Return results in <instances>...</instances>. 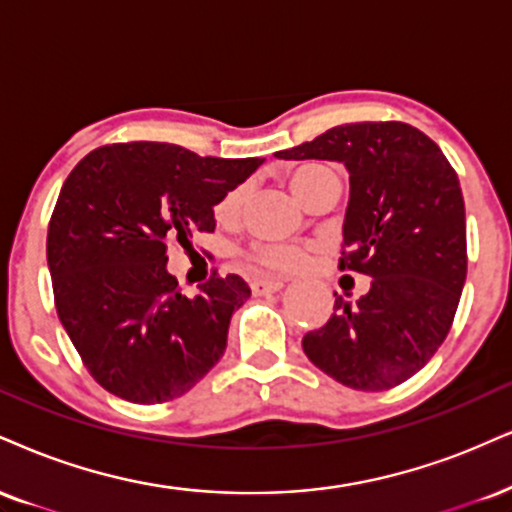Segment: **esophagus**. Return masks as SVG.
<instances>
[{"label": "esophagus", "mask_w": 512, "mask_h": 512, "mask_svg": "<svg viewBox=\"0 0 512 512\" xmlns=\"http://www.w3.org/2000/svg\"><path fill=\"white\" fill-rule=\"evenodd\" d=\"M255 295H272L283 288V279H255L250 283Z\"/></svg>", "instance_id": "esophagus-1"}]
</instances>
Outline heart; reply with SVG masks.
<instances>
[{"instance_id": "1", "label": "heart", "mask_w": 512, "mask_h": 512, "mask_svg": "<svg viewBox=\"0 0 512 512\" xmlns=\"http://www.w3.org/2000/svg\"><path fill=\"white\" fill-rule=\"evenodd\" d=\"M326 166L322 164H303L298 169H293L288 174V186L295 193V197H303L305 190L310 188V183L315 181L319 174H324ZM243 188H233L226 193L214 207V217H217L221 224H231L233 219L238 217L240 207H243ZM307 257H310V250L303 248V245H291V243H262L255 245L248 252V260L262 269H272V272H298L307 264Z\"/></svg>"}]
</instances>
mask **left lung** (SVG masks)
Instances as JSON below:
<instances>
[{"mask_svg":"<svg viewBox=\"0 0 512 512\" xmlns=\"http://www.w3.org/2000/svg\"><path fill=\"white\" fill-rule=\"evenodd\" d=\"M281 159H331L350 171L338 269L372 276L355 305L338 295L303 350L355 391L408 381L446 341L467 276L465 200L441 147L403 121L343 123Z\"/></svg>","mask_w":512,"mask_h":512,"instance_id":"8db88e82","label":"left lung"}]
</instances>
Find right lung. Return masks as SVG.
Segmentation results:
<instances>
[{
	"label": "right lung",
	"mask_w": 512,
	"mask_h": 512,
	"mask_svg": "<svg viewBox=\"0 0 512 512\" xmlns=\"http://www.w3.org/2000/svg\"><path fill=\"white\" fill-rule=\"evenodd\" d=\"M262 162L114 143L73 166L49 219L47 264L57 315L102 389L166 403L217 365L250 286L238 274H212L188 298L166 272V250L212 233L214 205Z\"/></svg>",
	"instance_id": "1"
}]
</instances>
